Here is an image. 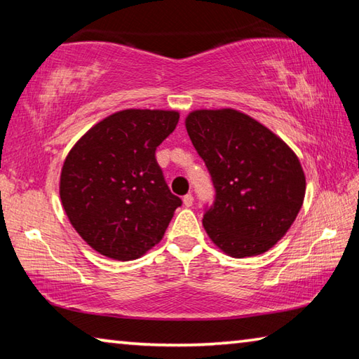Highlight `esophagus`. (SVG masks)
<instances>
[{
  "label": "esophagus",
  "mask_w": 359,
  "mask_h": 359,
  "mask_svg": "<svg viewBox=\"0 0 359 359\" xmlns=\"http://www.w3.org/2000/svg\"><path fill=\"white\" fill-rule=\"evenodd\" d=\"M184 204H185V208H191V205H193V194H190V193L185 194Z\"/></svg>",
  "instance_id": "esophagus-1"
}]
</instances>
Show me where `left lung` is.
<instances>
[{
	"mask_svg": "<svg viewBox=\"0 0 359 359\" xmlns=\"http://www.w3.org/2000/svg\"><path fill=\"white\" fill-rule=\"evenodd\" d=\"M185 128L215 187L203 218L210 241L233 258L274 247L296 220L306 175L290 145L236 109H198Z\"/></svg>",
	"mask_w": 359,
	"mask_h": 359,
	"instance_id": "obj_1",
	"label": "left lung"
}]
</instances>
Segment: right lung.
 I'll return each mask as SVG.
<instances>
[{
  "label": "right lung",
  "instance_id": "obj_1",
  "mask_svg": "<svg viewBox=\"0 0 359 359\" xmlns=\"http://www.w3.org/2000/svg\"><path fill=\"white\" fill-rule=\"evenodd\" d=\"M177 121V111L125 109L72 145L60 174V199L93 250L131 261L160 244L182 201L168 188L155 150Z\"/></svg>",
  "mask_w": 359,
  "mask_h": 359
}]
</instances>
